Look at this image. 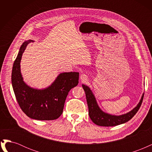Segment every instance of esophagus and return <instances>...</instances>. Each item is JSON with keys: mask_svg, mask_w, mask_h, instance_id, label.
<instances>
[{"mask_svg": "<svg viewBox=\"0 0 152 152\" xmlns=\"http://www.w3.org/2000/svg\"><path fill=\"white\" fill-rule=\"evenodd\" d=\"M80 79L82 82H86L88 79V76L86 74H82L80 77Z\"/></svg>", "mask_w": 152, "mask_h": 152, "instance_id": "obj_1", "label": "esophagus"}]
</instances>
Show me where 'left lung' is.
Segmentation results:
<instances>
[{"mask_svg": "<svg viewBox=\"0 0 152 152\" xmlns=\"http://www.w3.org/2000/svg\"><path fill=\"white\" fill-rule=\"evenodd\" d=\"M82 87H83L86 93V100L89 108V115L91 121L96 125L99 126H115L128 122L135 115V114L138 111L144 97L143 93L139 103L129 112L118 116L113 115H110L103 112L100 109L97 102H96L94 95L88 86L82 84Z\"/></svg>", "mask_w": 152, "mask_h": 152, "instance_id": "obj_1", "label": "left lung"}]
</instances>
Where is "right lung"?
Segmentation results:
<instances>
[{
  "instance_id": "1",
  "label": "right lung",
  "mask_w": 152,
  "mask_h": 152,
  "mask_svg": "<svg viewBox=\"0 0 152 152\" xmlns=\"http://www.w3.org/2000/svg\"><path fill=\"white\" fill-rule=\"evenodd\" d=\"M33 40L23 43L13 64L11 81L14 93L22 111L28 117L39 121L57 119L63 111L67 95L79 84V72H65L59 74L53 83L43 89H34L23 81L20 61L26 47Z\"/></svg>"
}]
</instances>
